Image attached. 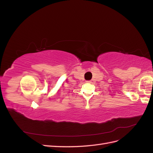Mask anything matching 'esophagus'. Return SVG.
I'll list each match as a JSON object with an SVG mask.
<instances>
[{
  "mask_svg": "<svg viewBox=\"0 0 153 153\" xmlns=\"http://www.w3.org/2000/svg\"><path fill=\"white\" fill-rule=\"evenodd\" d=\"M86 82H87V83H91V82L89 81V80H87V81H86Z\"/></svg>",
  "mask_w": 153,
  "mask_h": 153,
  "instance_id": "1",
  "label": "esophagus"
}]
</instances>
